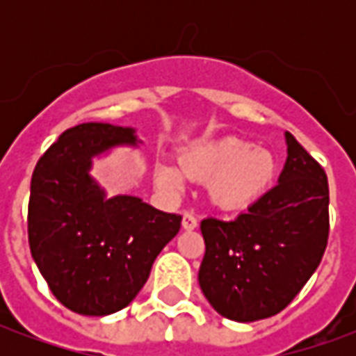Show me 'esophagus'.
Masks as SVG:
<instances>
[{
	"instance_id": "obj_1",
	"label": "esophagus",
	"mask_w": 356,
	"mask_h": 356,
	"mask_svg": "<svg viewBox=\"0 0 356 356\" xmlns=\"http://www.w3.org/2000/svg\"><path fill=\"white\" fill-rule=\"evenodd\" d=\"M196 227H198V219H196V216L191 213V211H185V213H183V229H185V231H194Z\"/></svg>"
}]
</instances>
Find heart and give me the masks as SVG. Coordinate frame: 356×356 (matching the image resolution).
<instances>
[{
    "label": "heart",
    "instance_id": "obj_1",
    "mask_svg": "<svg viewBox=\"0 0 356 356\" xmlns=\"http://www.w3.org/2000/svg\"><path fill=\"white\" fill-rule=\"evenodd\" d=\"M179 163L188 177L209 181V198L223 209L250 208L268 193L276 177L275 156L234 137L188 148ZM156 181L171 193L183 188V175L170 163L156 168Z\"/></svg>",
    "mask_w": 356,
    "mask_h": 356
}]
</instances>
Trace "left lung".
Segmentation results:
<instances>
[{
  "label": "left lung",
  "instance_id": "left-lung-1",
  "mask_svg": "<svg viewBox=\"0 0 356 356\" xmlns=\"http://www.w3.org/2000/svg\"><path fill=\"white\" fill-rule=\"evenodd\" d=\"M286 145L278 185L232 221L200 223L206 254L198 282L209 305L231 321H261L286 309L328 244L326 171L288 131Z\"/></svg>",
  "mask_w": 356,
  "mask_h": 356
}]
</instances>
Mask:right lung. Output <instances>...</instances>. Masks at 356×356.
Wrapping results in <instances>:
<instances>
[{"label": "right lung", "mask_w": 356, "mask_h": 356, "mask_svg": "<svg viewBox=\"0 0 356 356\" xmlns=\"http://www.w3.org/2000/svg\"><path fill=\"white\" fill-rule=\"evenodd\" d=\"M135 129L89 122L66 129L38 160L30 183L28 242L53 296L74 313L104 316L131 303L181 216L137 196L106 198L91 158L135 145Z\"/></svg>", "instance_id": "obj_1"}]
</instances>
